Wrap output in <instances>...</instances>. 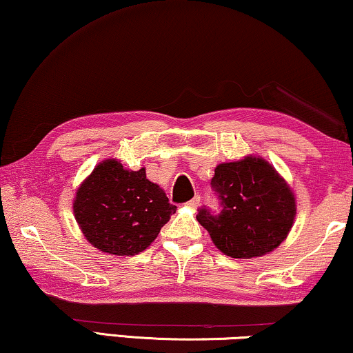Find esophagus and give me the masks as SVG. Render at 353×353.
I'll use <instances>...</instances> for the list:
<instances>
[{
	"mask_svg": "<svg viewBox=\"0 0 353 353\" xmlns=\"http://www.w3.org/2000/svg\"><path fill=\"white\" fill-rule=\"evenodd\" d=\"M188 205L192 207V208H197L199 205H201V196H194L191 201L188 202Z\"/></svg>",
	"mask_w": 353,
	"mask_h": 353,
	"instance_id": "obj_1",
	"label": "esophagus"
}]
</instances>
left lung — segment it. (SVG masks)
Instances as JSON below:
<instances>
[{"label":"left lung","instance_id":"left-lung-1","mask_svg":"<svg viewBox=\"0 0 353 353\" xmlns=\"http://www.w3.org/2000/svg\"><path fill=\"white\" fill-rule=\"evenodd\" d=\"M212 188L219 212L199 208L197 221L224 254L263 256L287 239L296 216L294 194L268 161L248 156L219 164Z\"/></svg>","mask_w":353,"mask_h":353}]
</instances>
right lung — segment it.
Segmentation results:
<instances>
[{"instance_id":"obj_1","label":"right lung","mask_w":353,"mask_h":353,"mask_svg":"<svg viewBox=\"0 0 353 353\" xmlns=\"http://www.w3.org/2000/svg\"><path fill=\"white\" fill-rule=\"evenodd\" d=\"M175 210L164 189L148 180L145 168L125 170L116 159L97 165L73 202L84 237L100 252L117 256L146 250Z\"/></svg>"}]
</instances>
